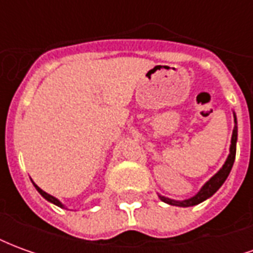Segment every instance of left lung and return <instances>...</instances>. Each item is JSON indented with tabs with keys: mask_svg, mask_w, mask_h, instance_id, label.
<instances>
[{
	"mask_svg": "<svg viewBox=\"0 0 253 253\" xmlns=\"http://www.w3.org/2000/svg\"><path fill=\"white\" fill-rule=\"evenodd\" d=\"M234 123L237 125L236 122V116H234ZM236 142H237V126H234L233 134H232V143H230V153H229L228 159L225 161V164L222 165V168L218 170L215 175L212 176L210 180L207 181L205 186L202 187L201 191L196 194L195 196H192L190 199H186V201H173V199H169V198H165V196L160 195V199L168 205H172V206H180V207H190L195 206V205H199L201 202L206 201L207 198H210L211 195H214L218 191V188L222 186L223 181L226 180V177L230 173L232 170V167H233L234 159H236Z\"/></svg>",
	"mask_w": 253,
	"mask_h": 253,
	"instance_id": "obj_1",
	"label": "left lung"
}]
</instances>
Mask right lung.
<instances>
[{"label": "right lung", "instance_id": "add662e5", "mask_svg": "<svg viewBox=\"0 0 253 253\" xmlns=\"http://www.w3.org/2000/svg\"><path fill=\"white\" fill-rule=\"evenodd\" d=\"M34 186H35V188H36V190H38V192H39V194H41V195L43 196L44 199H47V201H48V202H51V203H54V205H57V206L63 207L62 203H61V202L58 201L57 198H54V196H51V195H50V194H47V192H44V191H43V190H41L39 187L36 186L35 183H34Z\"/></svg>", "mask_w": 253, "mask_h": 253}]
</instances>
